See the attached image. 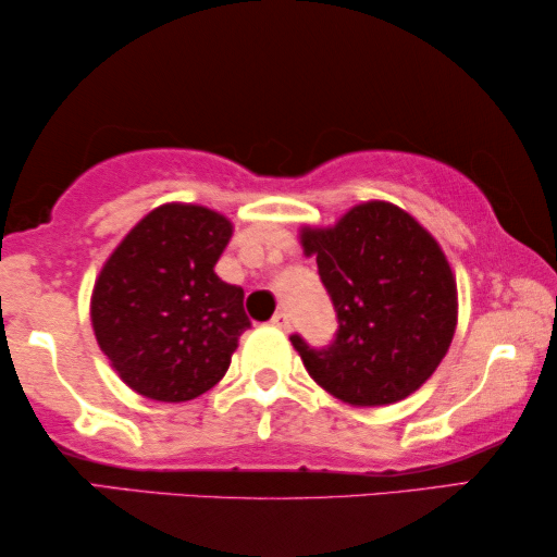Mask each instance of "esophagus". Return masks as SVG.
Wrapping results in <instances>:
<instances>
[{"mask_svg":"<svg viewBox=\"0 0 557 557\" xmlns=\"http://www.w3.org/2000/svg\"><path fill=\"white\" fill-rule=\"evenodd\" d=\"M271 324L273 326H278V330H288V326H292V319H288V314L286 311H276V314H273V319H271Z\"/></svg>","mask_w":557,"mask_h":557,"instance_id":"1","label":"esophagus"}]
</instances>
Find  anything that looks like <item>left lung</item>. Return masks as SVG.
<instances>
[{
    "label": "left lung",
    "instance_id": "left-lung-1",
    "mask_svg": "<svg viewBox=\"0 0 557 557\" xmlns=\"http://www.w3.org/2000/svg\"><path fill=\"white\" fill-rule=\"evenodd\" d=\"M337 311L324 347L292 345L314 383L349 406H387L433 375L456 330V281L444 250L391 202L357 205L326 231L301 233Z\"/></svg>",
    "mask_w": 557,
    "mask_h": 557
}]
</instances>
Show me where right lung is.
Masks as SVG:
<instances>
[{
  "label": "right lung",
  "instance_id": "add662e5",
  "mask_svg": "<svg viewBox=\"0 0 557 557\" xmlns=\"http://www.w3.org/2000/svg\"><path fill=\"white\" fill-rule=\"evenodd\" d=\"M231 235V220L218 212L162 205L106 261L90 319L98 347L132 391L182 403L223 380L250 326L243 288L215 273Z\"/></svg>",
  "mask_w": 557,
  "mask_h": 557
}]
</instances>
